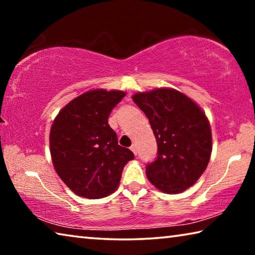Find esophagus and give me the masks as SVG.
Returning a JSON list of instances; mask_svg holds the SVG:
<instances>
[{
  "label": "esophagus",
  "mask_w": 255,
  "mask_h": 255,
  "mask_svg": "<svg viewBox=\"0 0 255 255\" xmlns=\"http://www.w3.org/2000/svg\"><path fill=\"white\" fill-rule=\"evenodd\" d=\"M130 149L132 150V153H133V154L137 155V146H136L135 144H132V145L130 146Z\"/></svg>",
  "instance_id": "34e87169"
}]
</instances>
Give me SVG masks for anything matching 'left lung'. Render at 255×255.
<instances>
[{
	"label": "left lung",
	"instance_id": "8db88e82",
	"mask_svg": "<svg viewBox=\"0 0 255 255\" xmlns=\"http://www.w3.org/2000/svg\"><path fill=\"white\" fill-rule=\"evenodd\" d=\"M132 100L156 138L157 157L146 165L149 182L171 195L184 191L197 182L210 159L211 129L205 112L174 89L139 92Z\"/></svg>",
	"mask_w": 255,
	"mask_h": 255
}]
</instances>
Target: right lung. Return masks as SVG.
Listing matches in <instances>:
<instances>
[{
	"instance_id": "right-lung-1",
	"label": "right lung",
	"mask_w": 255,
	"mask_h": 255,
	"mask_svg": "<svg viewBox=\"0 0 255 255\" xmlns=\"http://www.w3.org/2000/svg\"><path fill=\"white\" fill-rule=\"evenodd\" d=\"M125 96L117 90H91L67 103L51 125L54 167L77 196H109L118 188L124 166L135 157L118 145L117 133L108 124L110 112Z\"/></svg>"
}]
</instances>
